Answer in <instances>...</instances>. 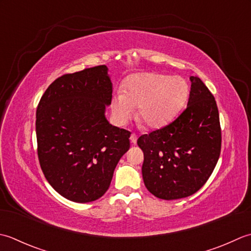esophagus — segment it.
<instances>
[{"label": "esophagus", "mask_w": 251, "mask_h": 251, "mask_svg": "<svg viewBox=\"0 0 251 251\" xmlns=\"http://www.w3.org/2000/svg\"><path fill=\"white\" fill-rule=\"evenodd\" d=\"M130 141H131L132 144H136V141H137L136 134H134V133H132L131 136H130Z\"/></svg>", "instance_id": "34e87169"}]
</instances>
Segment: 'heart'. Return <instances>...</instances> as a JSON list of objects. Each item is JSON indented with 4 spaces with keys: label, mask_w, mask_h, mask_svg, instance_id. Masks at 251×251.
<instances>
[{
    "label": "heart",
    "mask_w": 251,
    "mask_h": 251,
    "mask_svg": "<svg viewBox=\"0 0 251 251\" xmlns=\"http://www.w3.org/2000/svg\"><path fill=\"white\" fill-rule=\"evenodd\" d=\"M190 85L181 76L155 73L135 74L127 78L122 91L111 97V111L119 125H125L134 115L150 129H159L170 124L186 105Z\"/></svg>",
    "instance_id": "1"
}]
</instances>
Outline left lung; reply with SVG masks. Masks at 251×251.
Here are the masks:
<instances>
[{"instance_id": "obj_1", "label": "left lung", "mask_w": 251, "mask_h": 251, "mask_svg": "<svg viewBox=\"0 0 251 251\" xmlns=\"http://www.w3.org/2000/svg\"><path fill=\"white\" fill-rule=\"evenodd\" d=\"M186 109L162 129L139 137L144 152L142 175L152 195L166 201L193 195L211 176L221 151L216 100L198 76Z\"/></svg>"}]
</instances>
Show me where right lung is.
<instances>
[{"instance_id":"right-lung-1","label":"right lung","mask_w":251,"mask_h":251,"mask_svg":"<svg viewBox=\"0 0 251 251\" xmlns=\"http://www.w3.org/2000/svg\"><path fill=\"white\" fill-rule=\"evenodd\" d=\"M111 97L108 68L101 65L59 76L40 100L35 121L40 166L50 186L71 201L103 196L130 148L131 133L106 119Z\"/></svg>"}]
</instances>
